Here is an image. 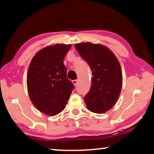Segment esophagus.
<instances>
[{
	"instance_id": "esophagus-1",
	"label": "esophagus",
	"mask_w": 154,
	"mask_h": 154,
	"mask_svg": "<svg viewBox=\"0 0 154 154\" xmlns=\"http://www.w3.org/2000/svg\"><path fill=\"white\" fill-rule=\"evenodd\" d=\"M72 83H73V84L75 85V86H76V85H77V83H78V80L77 79L73 80V81H72Z\"/></svg>"
}]
</instances>
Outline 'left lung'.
<instances>
[{
    "label": "left lung",
    "mask_w": 154,
    "mask_h": 154,
    "mask_svg": "<svg viewBox=\"0 0 154 154\" xmlns=\"http://www.w3.org/2000/svg\"><path fill=\"white\" fill-rule=\"evenodd\" d=\"M75 48L92 71L90 90L83 98L87 108L93 113H105L114 106L121 92L122 72L118 60L100 44L77 43Z\"/></svg>",
    "instance_id": "left-lung-1"
}]
</instances>
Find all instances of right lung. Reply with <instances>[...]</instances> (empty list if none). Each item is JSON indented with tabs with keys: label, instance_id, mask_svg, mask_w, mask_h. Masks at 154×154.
I'll list each match as a JSON object with an SVG mask.
<instances>
[{
	"label": "right lung",
	"instance_id": "obj_1",
	"mask_svg": "<svg viewBox=\"0 0 154 154\" xmlns=\"http://www.w3.org/2000/svg\"><path fill=\"white\" fill-rule=\"evenodd\" d=\"M71 48L64 44L45 47L35 54L28 67L27 88L31 102L48 116L64 110L74 88L63 63Z\"/></svg>",
	"mask_w": 154,
	"mask_h": 154
}]
</instances>
